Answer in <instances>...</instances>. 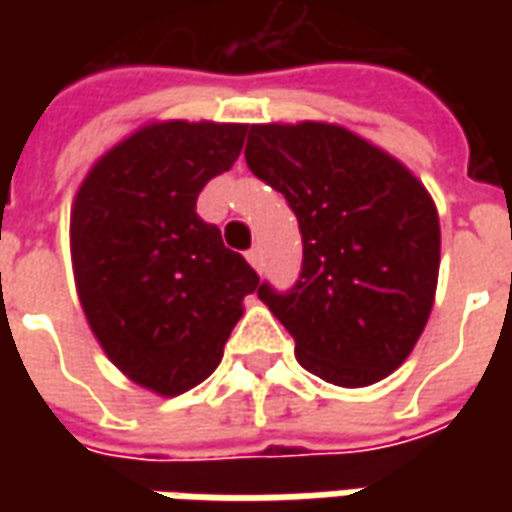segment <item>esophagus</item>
Segmentation results:
<instances>
[{"instance_id": "34e87169", "label": "esophagus", "mask_w": 512, "mask_h": 512, "mask_svg": "<svg viewBox=\"0 0 512 512\" xmlns=\"http://www.w3.org/2000/svg\"><path fill=\"white\" fill-rule=\"evenodd\" d=\"M246 260H249V266L252 268L263 271V260H266V257H263V249H260V246H252V249L246 252Z\"/></svg>"}]
</instances>
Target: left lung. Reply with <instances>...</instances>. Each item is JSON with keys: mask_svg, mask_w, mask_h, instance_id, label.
I'll list each match as a JSON object with an SVG mask.
<instances>
[{"mask_svg": "<svg viewBox=\"0 0 512 512\" xmlns=\"http://www.w3.org/2000/svg\"><path fill=\"white\" fill-rule=\"evenodd\" d=\"M246 164L296 213V285L257 296L334 386H370L403 365L433 310L439 213L397 158L334 123L249 126Z\"/></svg>", "mask_w": 512, "mask_h": 512, "instance_id": "obj_1", "label": "left lung"}]
</instances>
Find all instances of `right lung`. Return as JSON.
Segmentation results:
<instances>
[{"label":"right lung","mask_w":512,"mask_h":512,"mask_svg":"<svg viewBox=\"0 0 512 512\" xmlns=\"http://www.w3.org/2000/svg\"><path fill=\"white\" fill-rule=\"evenodd\" d=\"M241 123L167 120L98 158L76 191L71 257L87 323L112 365L164 397L219 367L260 277L197 216L205 183L241 156Z\"/></svg>","instance_id":"add662e5"}]
</instances>
